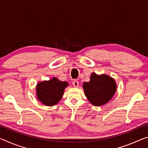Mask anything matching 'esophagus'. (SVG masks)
Masks as SVG:
<instances>
[{"mask_svg": "<svg viewBox=\"0 0 148 148\" xmlns=\"http://www.w3.org/2000/svg\"><path fill=\"white\" fill-rule=\"evenodd\" d=\"M72 85H73L74 87H77L79 86V83H78V82L77 81V80H74V81L72 82Z\"/></svg>", "mask_w": 148, "mask_h": 148, "instance_id": "obj_1", "label": "esophagus"}]
</instances>
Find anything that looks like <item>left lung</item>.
<instances>
[{
	"instance_id": "8db88e82",
	"label": "left lung",
	"mask_w": 148,
	"mask_h": 148,
	"mask_svg": "<svg viewBox=\"0 0 148 148\" xmlns=\"http://www.w3.org/2000/svg\"><path fill=\"white\" fill-rule=\"evenodd\" d=\"M85 95L90 103L99 106L111 100L116 91L115 80L106 74L92 73L90 81L83 84Z\"/></svg>"
}]
</instances>
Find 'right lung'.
Wrapping results in <instances>:
<instances>
[{"label": "right lung", "mask_w": 148, "mask_h": 148, "mask_svg": "<svg viewBox=\"0 0 148 148\" xmlns=\"http://www.w3.org/2000/svg\"><path fill=\"white\" fill-rule=\"evenodd\" d=\"M68 86V82L60 81L57 77L40 82L36 88L37 98L46 106H54L61 99L64 89Z\"/></svg>", "instance_id": "1"}]
</instances>
